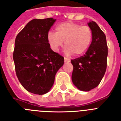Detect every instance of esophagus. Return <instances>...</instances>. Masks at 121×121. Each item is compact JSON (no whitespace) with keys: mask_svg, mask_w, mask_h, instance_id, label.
<instances>
[{"mask_svg":"<svg viewBox=\"0 0 121 121\" xmlns=\"http://www.w3.org/2000/svg\"><path fill=\"white\" fill-rule=\"evenodd\" d=\"M64 60H65V62H69V61H70V60H69V58H68L66 57H65Z\"/></svg>","mask_w":121,"mask_h":121,"instance_id":"obj_1","label":"esophagus"}]
</instances>
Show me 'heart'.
Returning <instances> with one entry per match:
<instances>
[{
  "instance_id": "1",
  "label": "heart",
  "mask_w": 121,
  "mask_h": 121,
  "mask_svg": "<svg viewBox=\"0 0 121 121\" xmlns=\"http://www.w3.org/2000/svg\"><path fill=\"white\" fill-rule=\"evenodd\" d=\"M47 40L54 52H58L65 42L66 53L80 56L89 49L93 40V32L88 26L68 22L59 24L55 33L48 32Z\"/></svg>"
}]
</instances>
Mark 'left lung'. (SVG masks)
I'll return each mask as SVG.
<instances>
[{"instance_id":"left-lung-1","label":"left lung","mask_w":121,"mask_h":121,"mask_svg":"<svg viewBox=\"0 0 121 121\" xmlns=\"http://www.w3.org/2000/svg\"><path fill=\"white\" fill-rule=\"evenodd\" d=\"M93 32V40L83 56L71 60L73 83L83 91H89L99 85L107 67L108 45L104 32L95 22L88 23Z\"/></svg>"}]
</instances>
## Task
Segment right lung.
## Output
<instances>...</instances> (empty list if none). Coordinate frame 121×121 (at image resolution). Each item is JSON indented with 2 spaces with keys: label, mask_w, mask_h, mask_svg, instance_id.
<instances>
[{
  "label": "right lung",
  "mask_w": 121,
  "mask_h": 121,
  "mask_svg": "<svg viewBox=\"0 0 121 121\" xmlns=\"http://www.w3.org/2000/svg\"><path fill=\"white\" fill-rule=\"evenodd\" d=\"M56 19H33L17 35L13 53L17 76L30 93H48L56 73L64 64V58L51 49L47 40Z\"/></svg>",
  "instance_id": "right-lung-1"
}]
</instances>
